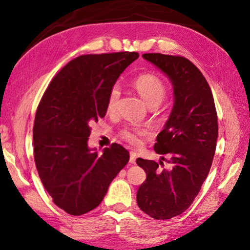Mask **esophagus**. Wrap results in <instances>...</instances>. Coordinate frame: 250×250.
<instances>
[{"mask_svg":"<svg viewBox=\"0 0 250 250\" xmlns=\"http://www.w3.org/2000/svg\"><path fill=\"white\" fill-rule=\"evenodd\" d=\"M136 158H137V155H136V152H134V151H130L129 163H130V164H135V163H136Z\"/></svg>","mask_w":250,"mask_h":250,"instance_id":"esophagus-1","label":"esophagus"}]
</instances>
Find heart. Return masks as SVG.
<instances>
[{
  "label": "heart",
  "instance_id": "b5f03b06",
  "mask_svg": "<svg viewBox=\"0 0 250 250\" xmlns=\"http://www.w3.org/2000/svg\"><path fill=\"white\" fill-rule=\"evenodd\" d=\"M133 85L142 99L145 101L148 106L158 105L163 102L166 96V85L160 78L152 73H143L133 81ZM118 99H120V90L117 86H113L107 95L106 111L112 113L115 111ZM147 130L139 127H125L122 129V137L133 145H138L141 137L145 136Z\"/></svg>",
  "mask_w": 250,
  "mask_h": 250
}]
</instances>
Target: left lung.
Masks as SVG:
<instances>
[{"mask_svg":"<svg viewBox=\"0 0 250 250\" xmlns=\"http://www.w3.org/2000/svg\"><path fill=\"white\" fill-rule=\"evenodd\" d=\"M143 58L168 77L174 102L154 146L161 160L168 157L170 168L160 169L161 160H136L147 174L137 204L155 220H169L189 208L208 177L216 148L217 114L211 87L190 60L163 54Z\"/></svg>","mask_w":250,"mask_h":250,"instance_id":"8db88e82","label":"left lung"}]
</instances>
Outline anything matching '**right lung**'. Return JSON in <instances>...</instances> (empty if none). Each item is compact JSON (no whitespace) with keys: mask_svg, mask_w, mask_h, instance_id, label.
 <instances>
[{"mask_svg":"<svg viewBox=\"0 0 250 250\" xmlns=\"http://www.w3.org/2000/svg\"><path fill=\"white\" fill-rule=\"evenodd\" d=\"M138 52L83 55L52 79L35 116L34 157L39 178L57 207L82 215L102 202L129 152L118 144L87 146L90 124L106 114V100Z\"/></svg>","mask_w":250,"mask_h":250,"instance_id":"obj_1","label":"right lung"}]
</instances>
